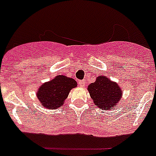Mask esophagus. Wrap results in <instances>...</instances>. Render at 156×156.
Segmentation results:
<instances>
[{
  "mask_svg": "<svg viewBox=\"0 0 156 156\" xmlns=\"http://www.w3.org/2000/svg\"><path fill=\"white\" fill-rule=\"evenodd\" d=\"M85 84H86V82H85L84 80H80L79 82V85L81 87H83L85 86Z\"/></svg>",
  "mask_w": 156,
  "mask_h": 156,
  "instance_id": "obj_1",
  "label": "esophagus"
}]
</instances>
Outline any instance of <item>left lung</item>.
Masks as SVG:
<instances>
[{"label":"left lung","instance_id":"obj_1","mask_svg":"<svg viewBox=\"0 0 156 156\" xmlns=\"http://www.w3.org/2000/svg\"><path fill=\"white\" fill-rule=\"evenodd\" d=\"M87 90L95 105L105 110L114 109L122 96L120 86L105 76H98L95 82L88 85Z\"/></svg>","mask_w":156,"mask_h":156}]
</instances>
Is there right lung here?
Masks as SVG:
<instances>
[{
	"label": "right lung",
	"mask_w": 156,
	"mask_h": 156,
	"mask_svg": "<svg viewBox=\"0 0 156 156\" xmlns=\"http://www.w3.org/2000/svg\"><path fill=\"white\" fill-rule=\"evenodd\" d=\"M77 87L73 78L58 75L38 87L36 94L41 105L48 109H56L65 104L70 90Z\"/></svg>",
	"instance_id": "right-lung-1"
}]
</instances>
